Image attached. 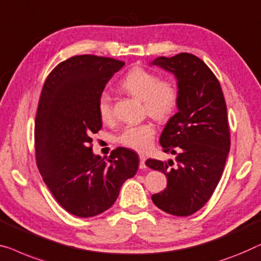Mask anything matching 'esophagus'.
<instances>
[{"label":"esophagus","mask_w":261,"mask_h":261,"mask_svg":"<svg viewBox=\"0 0 261 261\" xmlns=\"http://www.w3.org/2000/svg\"><path fill=\"white\" fill-rule=\"evenodd\" d=\"M139 159H140V165H139L140 168H141V169L146 168V156L143 155V154H140Z\"/></svg>","instance_id":"1"}]
</instances>
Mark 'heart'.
Masks as SVG:
<instances>
[{"label":"heart","instance_id":"obj_1","mask_svg":"<svg viewBox=\"0 0 261 261\" xmlns=\"http://www.w3.org/2000/svg\"><path fill=\"white\" fill-rule=\"evenodd\" d=\"M123 90L143 101L147 114L159 121H166L174 114L179 102V92L174 82L160 80L152 71L135 67L124 75L120 82ZM96 109L100 119L109 122L113 119L112 99L102 93L97 99ZM155 126L152 122L128 124L118 137V142L135 150H145L152 145Z\"/></svg>","mask_w":261,"mask_h":261}]
</instances>
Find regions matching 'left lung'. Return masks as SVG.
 Wrapping results in <instances>:
<instances>
[{"instance_id": "1", "label": "left lung", "mask_w": 261, "mask_h": 261, "mask_svg": "<svg viewBox=\"0 0 261 261\" xmlns=\"http://www.w3.org/2000/svg\"><path fill=\"white\" fill-rule=\"evenodd\" d=\"M150 65L174 75L179 92L177 113L160 137L164 152L174 154L175 161H146L167 177V187L152 200L166 213L187 217L208 201L224 172L231 146L225 97L212 70L195 55L160 56Z\"/></svg>"}]
</instances>
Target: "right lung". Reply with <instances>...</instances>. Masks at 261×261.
Segmentation results:
<instances>
[{
  "label": "right lung",
  "instance_id": "right-lung-1",
  "mask_svg": "<svg viewBox=\"0 0 261 261\" xmlns=\"http://www.w3.org/2000/svg\"><path fill=\"white\" fill-rule=\"evenodd\" d=\"M123 66L109 58L73 56L51 70L41 93L37 167L56 201L76 217L90 218L112 207L124 181L139 168L134 150L118 147L105 160L92 149V134L102 127L97 99Z\"/></svg>",
  "mask_w": 261,
  "mask_h": 261
}]
</instances>
